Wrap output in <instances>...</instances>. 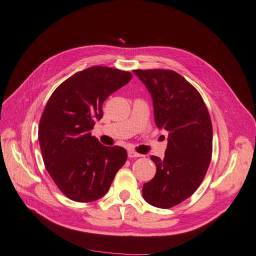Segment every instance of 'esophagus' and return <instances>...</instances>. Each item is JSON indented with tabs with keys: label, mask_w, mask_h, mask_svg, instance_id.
Here are the masks:
<instances>
[{
	"label": "esophagus",
	"mask_w": 256,
	"mask_h": 256,
	"mask_svg": "<svg viewBox=\"0 0 256 256\" xmlns=\"http://www.w3.org/2000/svg\"><path fill=\"white\" fill-rule=\"evenodd\" d=\"M128 158H138V157H142L141 154H138V152H136L135 150H128Z\"/></svg>",
	"instance_id": "1"
}]
</instances>
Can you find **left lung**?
Segmentation results:
<instances>
[{"label": "left lung", "mask_w": 256, "mask_h": 256, "mask_svg": "<svg viewBox=\"0 0 256 256\" xmlns=\"http://www.w3.org/2000/svg\"><path fill=\"white\" fill-rule=\"evenodd\" d=\"M152 98L156 126L168 132L164 159L150 156L157 172L142 196L168 209L190 198L204 180L212 154V124L196 88L172 70H134Z\"/></svg>", "instance_id": "1"}]
</instances>
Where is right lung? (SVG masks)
Masks as SVG:
<instances>
[{
    "label": "right lung",
    "mask_w": 256,
    "mask_h": 256,
    "mask_svg": "<svg viewBox=\"0 0 256 256\" xmlns=\"http://www.w3.org/2000/svg\"><path fill=\"white\" fill-rule=\"evenodd\" d=\"M132 77L130 72L96 66L60 84L50 96L38 126L45 168L58 190L72 201L104 196L128 159L121 146H104L91 130L102 118V104Z\"/></svg>",
    "instance_id": "obj_1"
}]
</instances>
